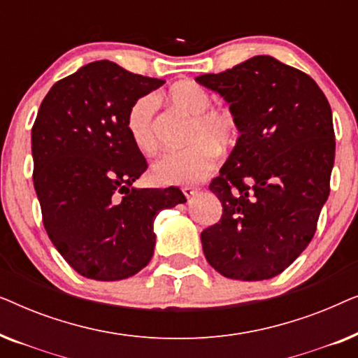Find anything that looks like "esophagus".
<instances>
[{"label": "esophagus", "mask_w": 358, "mask_h": 358, "mask_svg": "<svg viewBox=\"0 0 358 358\" xmlns=\"http://www.w3.org/2000/svg\"><path fill=\"white\" fill-rule=\"evenodd\" d=\"M182 192H184L185 197H187V199L190 200L192 197H195V195H197L199 190L195 189V187H190V185H184V187H182Z\"/></svg>", "instance_id": "obj_1"}]
</instances>
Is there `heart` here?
<instances>
[{
  "label": "heart",
  "instance_id": "heart-1",
  "mask_svg": "<svg viewBox=\"0 0 358 358\" xmlns=\"http://www.w3.org/2000/svg\"><path fill=\"white\" fill-rule=\"evenodd\" d=\"M166 99L176 109L190 115L189 146L168 151L155 161L153 178L159 184H194L212 173L220 150L238 143L241 125L228 107L212 106L210 92L194 81H179L166 92ZM156 101L141 96L131 102L125 115V129L131 143L143 155H155L159 148L155 120Z\"/></svg>",
  "mask_w": 358,
  "mask_h": 358
}]
</instances>
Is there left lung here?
I'll use <instances>...</instances> for the list:
<instances>
[{"label":"left lung","instance_id":"left-lung-1","mask_svg":"<svg viewBox=\"0 0 358 358\" xmlns=\"http://www.w3.org/2000/svg\"><path fill=\"white\" fill-rule=\"evenodd\" d=\"M195 81L220 92L241 125L208 185L223 213L200 234L205 257L234 280L275 277L310 244L329 195L336 153L329 102L310 75L267 55Z\"/></svg>","mask_w":358,"mask_h":358}]
</instances>
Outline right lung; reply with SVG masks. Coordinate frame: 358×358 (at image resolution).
Segmentation results:
<instances>
[{
    "label": "right lung",
    "mask_w": 358,
    "mask_h": 358,
    "mask_svg": "<svg viewBox=\"0 0 358 358\" xmlns=\"http://www.w3.org/2000/svg\"><path fill=\"white\" fill-rule=\"evenodd\" d=\"M164 81L101 60L57 81L32 127L34 187L45 231L83 277L122 280L153 257L155 218L178 187L134 189L148 163L131 143V102Z\"/></svg>",
    "instance_id": "add662e5"
}]
</instances>
